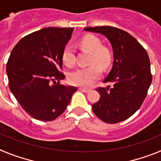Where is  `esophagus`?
I'll use <instances>...</instances> for the list:
<instances>
[{
    "mask_svg": "<svg viewBox=\"0 0 161 161\" xmlns=\"http://www.w3.org/2000/svg\"><path fill=\"white\" fill-rule=\"evenodd\" d=\"M80 90L83 91V92H85V93H88V92H89L90 91V89H85V88H79Z\"/></svg>",
    "mask_w": 161,
    "mask_h": 161,
    "instance_id": "obj_1",
    "label": "esophagus"
}]
</instances>
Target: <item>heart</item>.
<instances>
[{
	"instance_id": "b5f03b06",
	"label": "heart",
	"mask_w": 161,
	"mask_h": 161,
	"mask_svg": "<svg viewBox=\"0 0 161 161\" xmlns=\"http://www.w3.org/2000/svg\"><path fill=\"white\" fill-rule=\"evenodd\" d=\"M80 47L90 53L89 64L85 68H77L71 72L68 80L71 84L82 87H89L101 75V68L107 69L112 61V53L106 46H102L100 39L92 35H86L79 41ZM62 59L66 66L73 67L75 64V52L71 46L64 49Z\"/></svg>"
}]
</instances>
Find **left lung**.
<instances>
[{
  "instance_id": "8db88e82",
  "label": "left lung",
  "mask_w": 161,
  "mask_h": 161,
  "mask_svg": "<svg viewBox=\"0 0 161 161\" xmlns=\"http://www.w3.org/2000/svg\"><path fill=\"white\" fill-rule=\"evenodd\" d=\"M84 30L106 36L114 53L112 69L103 80L113 86L96 89L101 97L93 104V111L103 122L120 123L136 113L147 96L153 80L148 55L136 38L123 30L108 25Z\"/></svg>"
}]
</instances>
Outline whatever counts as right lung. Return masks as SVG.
<instances>
[{"mask_svg": "<svg viewBox=\"0 0 161 161\" xmlns=\"http://www.w3.org/2000/svg\"><path fill=\"white\" fill-rule=\"evenodd\" d=\"M73 29L47 27L31 33L15 45L9 55L8 87L22 109L37 120H55L77 89L59 84L65 78L59 72L62 54Z\"/></svg>", "mask_w": 161, "mask_h": 161, "instance_id": "obj_1", "label": "right lung"}]
</instances>
